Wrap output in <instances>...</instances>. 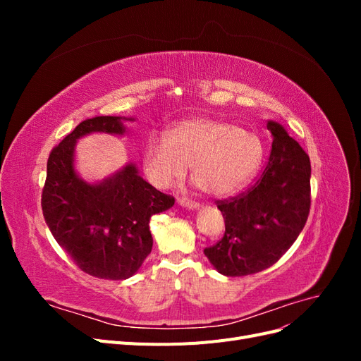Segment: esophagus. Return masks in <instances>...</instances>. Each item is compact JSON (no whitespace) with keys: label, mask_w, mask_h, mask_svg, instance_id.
<instances>
[{"label":"esophagus","mask_w":361,"mask_h":361,"mask_svg":"<svg viewBox=\"0 0 361 361\" xmlns=\"http://www.w3.org/2000/svg\"><path fill=\"white\" fill-rule=\"evenodd\" d=\"M179 204L183 206V207H188V209H197V207L200 206L199 202H194V200H190L187 197H179Z\"/></svg>","instance_id":"obj_1"}]
</instances>
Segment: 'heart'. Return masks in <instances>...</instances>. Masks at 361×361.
<instances>
[{
  "mask_svg": "<svg viewBox=\"0 0 361 361\" xmlns=\"http://www.w3.org/2000/svg\"><path fill=\"white\" fill-rule=\"evenodd\" d=\"M264 158L262 140L245 129L211 117H192L173 125L167 137L150 135L145 170L159 188L191 174L211 194H227L251 178Z\"/></svg>",
  "mask_w": 361,
  "mask_h": 361,
  "instance_id": "heart-1",
  "label": "heart"
}]
</instances>
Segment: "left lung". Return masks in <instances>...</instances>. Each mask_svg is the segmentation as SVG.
I'll use <instances>...</instances> for the list:
<instances>
[{
    "label": "left lung",
    "mask_w": 361,
    "mask_h": 361,
    "mask_svg": "<svg viewBox=\"0 0 361 361\" xmlns=\"http://www.w3.org/2000/svg\"><path fill=\"white\" fill-rule=\"evenodd\" d=\"M274 137L265 170L255 185L216 200L226 232L204 255L227 277L272 267L301 233L310 212V158L281 125L268 122Z\"/></svg>",
    "instance_id": "8db88e82"
}]
</instances>
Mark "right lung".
Wrapping results in <instances>:
<instances>
[{
  "instance_id": "1",
  "label": "right lung",
  "mask_w": 361,
  "mask_h": 361,
  "mask_svg": "<svg viewBox=\"0 0 361 361\" xmlns=\"http://www.w3.org/2000/svg\"><path fill=\"white\" fill-rule=\"evenodd\" d=\"M116 116L87 118L51 150L42 211L52 236L85 274L105 280L134 276L150 255V216L174 204L128 164L101 183H87L73 169L76 140L92 134H125Z\"/></svg>"
}]
</instances>
